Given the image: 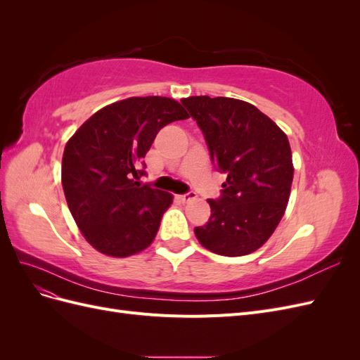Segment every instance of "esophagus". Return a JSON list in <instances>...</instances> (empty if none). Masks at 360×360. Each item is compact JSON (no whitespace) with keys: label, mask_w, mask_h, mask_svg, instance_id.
<instances>
[{"label":"esophagus","mask_w":360,"mask_h":360,"mask_svg":"<svg viewBox=\"0 0 360 360\" xmlns=\"http://www.w3.org/2000/svg\"><path fill=\"white\" fill-rule=\"evenodd\" d=\"M195 197H197V195H195V192H188V193H184V195H180L179 197V200L181 201V202H189V201H192V200H195Z\"/></svg>","instance_id":"obj_1"}]
</instances>
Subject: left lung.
<instances>
[{"label":"left lung","mask_w":360,"mask_h":360,"mask_svg":"<svg viewBox=\"0 0 360 360\" xmlns=\"http://www.w3.org/2000/svg\"><path fill=\"white\" fill-rule=\"evenodd\" d=\"M197 122L217 171L226 174L222 193L207 200L209 222L195 226L200 243L214 254L254 252L284 216L292 181L287 135L258 108L231 97L181 99Z\"/></svg>","instance_id":"1"}]
</instances>
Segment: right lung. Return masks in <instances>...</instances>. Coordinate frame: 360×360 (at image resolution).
Segmentation results:
<instances>
[{"label": "right lung", "mask_w": 360, "mask_h": 360, "mask_svg": "<svg viewBox=\"0 0 360 360\" xmlns=\"http://www.w3.org/2000/svg\"><path fill=\"white\" fill-rule=\"evenodd\" d=\"M189 115L169 97H129L102 108L64 148L61 183L69 210L94 249L129 257L158 234L172 195L138 180L159 130Z\"/></svg>", "instance_id": "1"}]
</instances>
